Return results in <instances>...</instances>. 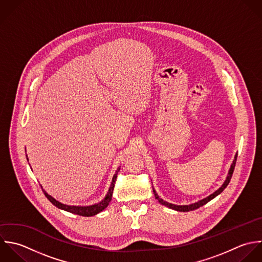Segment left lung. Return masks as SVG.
<instances>
[{
	"label": "left lung",
	"mask_w": 262,
	"mask_h": 262,
	"mask_svg": "<svg viewBox=\"0 0 262 262\" xmlns=\"http://www.w3.org/2000/svg\"><path fill=\"white\" fill-rule=\"evenodd\" d=\"M237 156H238V154L236 153V155H235V159H234V161H233V163H232V165H231V167H230V170H229V173H228V176H227V179H226V181L224 182V184L222 185V187H221V188H219L214 193H212V194H211V195H209L208 197H206V198H204V199H202V200H199V201H197V202H195V203L189 204V205H176V204L168 203V202L164 201L163 199H161V198L158 196V194L156 193V191L154 190V188H153V192H154L155 198L158 200V202H159L160 204H162V205H164V206H166V207H168V208H170V209L177 210V211L188 212V211H192V210L198 209L199 207H201V206L205 205L206 203H208L209 201H211L213 198H215L216 196H219V195H220V194H221V193H222V192L227 188V186L229 185V183H230V181H231V179H232L233 172H234L235 164H236V161H237Z\"/></svg>",
	"instance_id": "1"
}]
</instances>
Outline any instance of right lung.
Returning <instances> with one entry per match:
<instances>
[{
  "instance_id": "obj_1",
  "label": "right lung",
  "mask_w": 262,
  "mask_h": 262,
  "mask_svg": "<svg viewBox=\"0 0 262 262\" xmlns=\"http://www.w3.org/2000/svg\"><path fill=\"white\" fill-rule=\"evenodd\" d=\"M27 157V156H26ZM28 160V158H27ZM120 169V166L117 168V170L115 171L113 178H112V182H111V185H110V188L105 196V198L100 201L99 203H96V204H93V205H89V206H74V205H66V204H63L59 201H57L55 198H53L51 195H49L42 188V192L45 194V196L49 199V201L55 205L56 207H58L59 209H62V210H65V211H68L70 213H73V214H77V215H80V216H94L98 213H100L101 211H103L110 203L111 199H112V193H113V189H114V185H115V181H116V178H117V173ZM41 187V186H40Z\"/></svg>"
}]
</instances>
